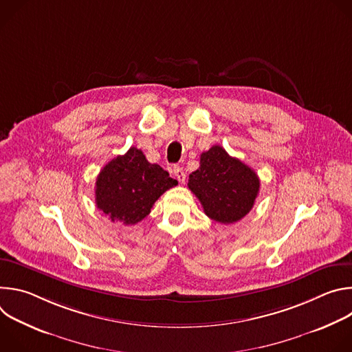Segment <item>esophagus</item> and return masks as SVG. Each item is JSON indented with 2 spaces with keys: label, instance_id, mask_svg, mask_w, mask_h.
<instances>
[{
  "label": "esophagus",
  "instance_id": "34e87169",
  "mask_svg": "<svg viewBox=\"0 0 352 352\" xmlns=\"http://www.w3.org/2000/svg\"><path fill=\"white\" fill-rule=\"evenodd\" d=\"M173 173H174L175 178H177L181 184H184V182H185V173H184V170H182L179 166H174Z\"/></svg>",
  "mask_w": 352,
  "mask_h": 352
}]
</instances>
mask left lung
I'll list each match as a JSON object with an SVG mask.
<instances>
[{
    "instance_id": "obj_1",
    "label": "left lung",
    "mask_w": 352,
    "mask_h": 352,
    "mask_svg": "<svg viewBox=\"0 0 352 352\" xmlns=\"http://www.w3.org/2000/svg\"><path fill=\"white\" fill-rule=\"evenodd\" d=\"M188 188L217 223H236L255 205L261 181L258 174L216 144L200 155V167L189 174Z\"/></svg>"
}]
</instances>
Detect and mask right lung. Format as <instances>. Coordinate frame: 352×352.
Here are the masks:
<instances>
[{"label": "right lung", "instance_id": "obj_1", "mask_svg": "<svg viewBox=\"0 0 352 352\" xmlns=\"http://www.w3.org/2000/svg\"><path fill=\"white\" fill-rule=\"evenodd\" d=\"M177 184L159 164L148 163L142 150L131 147L100 171L96 205L111 221L132 226L143 220L156 200Z\"/></svg>", "mask_w": 352, "mask_h": 352}]
</instances>
